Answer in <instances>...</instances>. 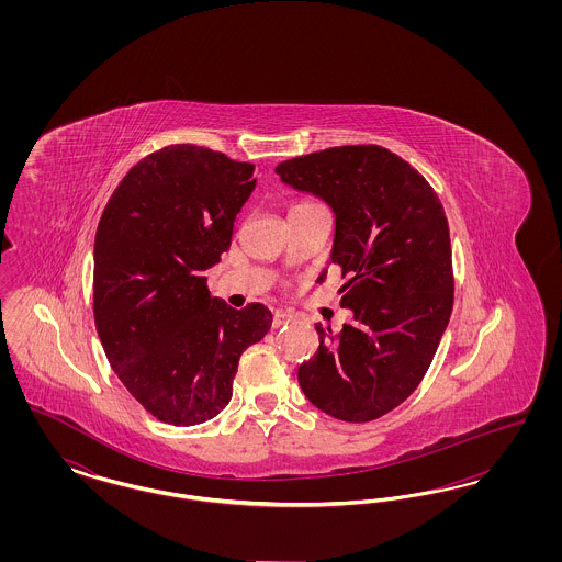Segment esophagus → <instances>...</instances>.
I'll use <instances>...</instances> for the list:
<instances>
[{
	"label": "esophagus",
	"instance_id": "34e87169",
	"mask_svg": "<svg viewBox=\"0 0 562 562\" xmlns=\"http://www.w3.org/2000/svg\"><path fill=\"white\" fill-rule=\"evenodd\" d=\"M293 321V316L291 314H284V312H276V316H273V328H280V326H284V324H289V322Z\"/></svg>",
	"mask_w": 562,
	"mask_h": 562
}]
</instances>
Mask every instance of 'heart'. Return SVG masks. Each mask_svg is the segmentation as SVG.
<instances>
[{
  "mask_svg": "<svg viewBox=\"0 0 562 562\" xmlns=\"http://www.w3.org/2000/svg\"><path fill=\"white\" fill-rule=\"evenodd\" d=\"M314 206H318L316 202H310V200H303V202H296L293 209H291V213L294 211H305V209H314Z\"/></svg>",
  "mask_w": 562,
  "mask_h": 562,
  "instance_id": "1",
  "label": "heart"
}]
</instances>
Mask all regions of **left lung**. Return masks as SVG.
<instances>
[{
	"instance_id": "8db88e82",
	"label": "left lung",
	"mask_w": 562,
	"mask_h": 562,
	"mask_svg": "<svg viewBox=\"0 0 562 562\" xmlns=\"http://www.w3.org/2000/svg\"><path fill=\"white\" fill-rule=\"evenodd\" d=\"M276 172L333 209L330 261L348 278L341 307L353 312L337 335L316 324L321 346L299 367V385L335 419H379L417 390L451 318L445 209L408 161L379 145L330 147L282 161Z\"/></svg>"
}]
</instances>
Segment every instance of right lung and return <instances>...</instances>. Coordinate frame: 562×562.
<instances>
[{"mask_svg": "<svg viewBox=\"0 0 562 562\" xmlns=\"http://www.w3.org/2000/svg\"><path fill=\"white\" fill-rule=\"evenodd\" d=\"M255 166L198 145H168L128 170L94 238V324L109 364L170 426L213 419L232 401L241 351L271 312L211 296L204 271L229 248Z\"/></svg>", "mask_w": 562, "mask_h": 562, "instance_id": "right-lung-1", "label": "right lung"}]
</instances>
